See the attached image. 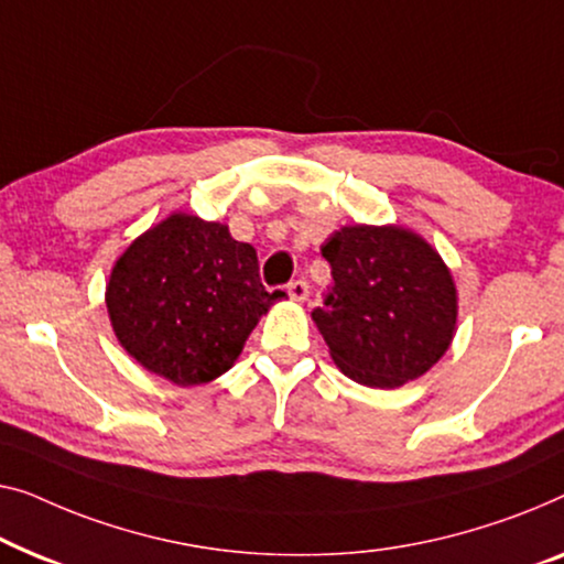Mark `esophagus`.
<instances>
[{
  "mask_svg": "<svg viewBox=\"0 0 564 564\" xmlns=\"http://www.w3.org/2000/svg\"><path fill=\"white\" fill-rule=\"evenodd\" d=\"M288 295L295 302H305L310 297V284L305 280H295L288 284Z\"/></svg>",
  "mask_w": 564,
  "mask_h": 564,
  "instance_id": "esophagus-1",
  "label": "esophagus"
}]
</instances>
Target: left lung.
Segmentation results:
<instances>
[{"instance_id": "1", "label": "left lung", "mask_w": 564, "mask_h": 564, "mask_svg": "<svg viewBox=\"0 0 564 564\" xmlns=\"http://www.w3.org/2000/svg\"><path fill=\"white\" fill-rule=\"evenodd\" d=\"M321 251L333 288L313 321L348 379L394 389L443 358L458 321V292L422 236L402 226H343Z\"/></svg>"}]
</instances>
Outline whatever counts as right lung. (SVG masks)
<instances>
[{
    "instance_id": "right-lung-1",
    "label": "right lung",
    "mask_w": 564,
    "mask_h": 564,
    "mask_svg": "<svg viewBox=\"0 0 564 564\" xmlns=\"http://www.w3.org/2000/svg\"><path fill=\"white\" fill-rule=\"evenodd\" d=\"M274 295L251 243L231 239L224 224L173 214L117 259L106 307L129 356L195 387L231 369Z\"/></svg>"
}]
</instances>
